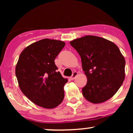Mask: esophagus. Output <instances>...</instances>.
Here are the masks:
<instances>
[{"label":"esophagus","mask_w":133,"mask_h":133,"mask_svg":"<svg viewBox=\"0 0 133 133\" xmlns=\"http://www.w3.org/2000/svg\"><path fill=\"white\" fill-rule=\"evenodd\" d=\"M77 72H73V74H72V76L71 77H70V79H71V80H74V79L76 78V76H77Z\"/></svg>","instance_id":"34e87169"}]
</instances>
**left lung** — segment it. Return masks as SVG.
<instances>
[{"mask_svg": "<svg viewBox=\"0 0 133 133\" xmlns=\"http://www.w3.org/2000/svg\"><path fill=\"white\" fill-rule=\"evenodd\" d=\"M81 58L82 70L87 76L82 89L85 99L92 103L109 99L123 84L125 59L113 42L104 38L86 36L70 42Z\"/></svg>", "mask_w": 133, "mask_h": 133, "instance_id": "obj_1", "label": "left lung"}]
</instances>
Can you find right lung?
I'll return each instance as SVG.
<instances>
[{"instance_id": "obj_1", "label": "right lung", "mask_w": 133, "mask_h": 133, "mask_svg": "<svg viewBox=\"0 0 133 133\" xmlns=\"http://www.w3.org/2000/svg\"><path fill=\"white\" fill-rule=\"evenodd\" d=\"M65 45L61 41L44 39L30 44L20 54L16 76L21 91L38 106L52 109L64 99L62 77L54 60Z\"/></svg>"}]
</instances>
